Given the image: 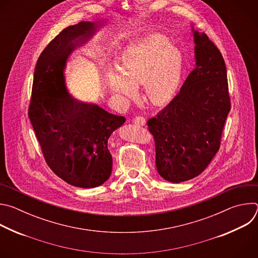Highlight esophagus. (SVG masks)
Wrapping results in <instances>:
<instances>
[{"label":"esophagus","instance_id":"obj_1","mask_svg":"<svg viewBox=\"0 0 258 258\" xmlns=\"http://www.w3.org/2000/svg\"><path fill=\"white\" fill-rule=\"evenodd\" d=\"M134 122H135L136 124H138V125L143 126V125L146 124V119H145L143 116H137V117L134 119Z\"/></svg>","mask_w":258,"mask_h":258}]
</instances>
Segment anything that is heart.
<instances>
[{
    "instance_id": "b5f03b06",
    "label": "heart",
    "mask_w": 258,
    "mask_h": 258,
    "mask_svg": "<svg viewBox=\"0 0 258 258\" xmlns=\"http://www.w3.org/2000/svg\"><path fill=\"white\" fill-rule=\"evenodd\" d=\"M181 76V53L166 39L155 35L127 47L120 57L118 72H110L108 82L121 102L134 99L136 88L142 86L147 101L163 106L176 95Z\"/></svg>"
}]
</instances>
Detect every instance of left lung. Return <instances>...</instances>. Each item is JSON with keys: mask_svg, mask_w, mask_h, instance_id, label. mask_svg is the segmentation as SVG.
<instances>
[{"mask_svg": "<svg viewBox=\"0 0 258 258\" xmlns=\"http://www.w3.org/2000/svg\"><path fill=\"white\" fill-rule=\"evenodd\" d=\"M193 31L196 67L174 99L147 122L154 137L157 171L171 182L191 179L207 167L231 110L223 55L207 34Z\"/></svg>", "mask_w": 258, "mask_h": 258, "instance_id": "obj_1", "label": "left lung"}]
</instances>
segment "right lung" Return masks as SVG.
Returning a JSON list of instances; mask_svg holds the SVG:
<instances>
[{
	"instance_id": "add662e5",
	"label": "right lung",
	"mask_w": 258,
	"mask_h": 258,
	"mask_svg": "<svg viewBox=\"0 0 258 258\" xmlns=\"http://www.w3.org/2000/svg\"><path fill=\"white\" fill-rule=\"evenodd\" d=\"M96 23L64 28L36 62L28 117L43 155L55 174L80 188L101 186L111 174L108 139L125 121L96 104L84 103L66 90L64 68L72 50L85 44Z\"/></svg>"
}]
</instances>
